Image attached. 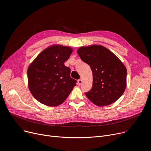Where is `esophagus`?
I'll list each match as a JSON object with an SVG mask.
<instances>
[{
	"label": "esophagus",
	"instance_id": "obj_1",
	"mask_svg": "<svg viewBox=\"0 0 151 151\" xmlns=\"http://www.w3.org/2000/svg\"><path fill=\"white\" fill-rule=\"evenodd\" d=\"M78 83L79 85H81L82 84V80L81 79H80V80H78Z\"/></svg>",
	"mask_w": 151,
	"mask_h": 151
}]
</instances>
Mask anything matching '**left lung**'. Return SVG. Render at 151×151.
<instances>
[{
    "instance_id": "left-lung-1",
    "label": "left lung",
    "mask_w": 151,
    "mask_h": 151,
    "mask_svg": "<svg viewBox=\"0 0 151 151\" xmlns=\"http://www.w3.org/2000/svg\"><path fill=\"white\" fill-rule=\"evenodd\" d=\"M77 52L92 71L93 84L92 89L85 93L87 97L99 106L111 104L119 99L127 83V70L123 63L100 45L83 46Z\"/></svg>"
}]
</instances>
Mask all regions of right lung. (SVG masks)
Returning <instances> with one entry per match:
<instances>
[{
    "mask_svg": "<svg viewBox=\"0 0 151 151\" xmlns=\"http://www.w3.org/2000/svg\"><path fill=\"white\" fill-rule=\"evenodd\" d=\"M71 52L70 47L54 45L40 53L29 65V88L41 104L50 106L62 104L76 85L70 77V68L64 65Z\"/></svg>",
    "mask_w": 151,
    "mask_h": 151,
    "instance_id": "1",
    "label": "right lung"
}]
</instances>
